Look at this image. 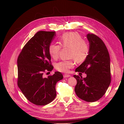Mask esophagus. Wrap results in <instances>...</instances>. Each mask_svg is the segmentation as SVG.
<instances>
[{"label":"esophagus","mask_w":124,"mask_h":124,"mask_svg":"<svg viewBox=\"0 0 124 124\" xmlns=\"http://www.w3.org/2000/svg\"><path fill=\"white\" fill-rule=\"evenodd\" d=\"M70 77V75H67V74L63 75V77L64 78H68V77Z\"/></svg>","instance_id":"34e87169"}]
</instances>
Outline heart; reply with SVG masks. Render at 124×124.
I'll list each match as a JSON object with an SVG mask.
<instances>
[{
  "label": "heart",
  "mask_w": 124,
  "mask_h": 124,
  "mask_svg": "<svg viewBox=\"0 0 124 124\" xmlns=\"http://www.w3.org/2000/svg\"><path fill=\"white\" fill-rule=\"evenodd\" d=\"M60 45L56 43H51L48 46V52L53 59H56L63 48H69L70 57L74 58L78 63L85 61L89 52V45L87 41L84 40L79 33L70 32L63 34L59 38ZM74 65L73 59L63 60L57 63L56 69L62 72H68Z\"/></svg>",
  "instance_id": "heart-1"
}]
</instances>
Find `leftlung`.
<instances>
[{
  "mask_svg": "<svg viewBox=\"0 0 124 124\" xmlns=\"http://www.w3.org/2000/svg\"><path fill=\"white\" fill-rule=\"evenodd\" d=\"M89 52L76 72H85L86 78L74 75L77 80L75 91L78 97L89 102L96 101L106 93L111 83L110 56L106 45L98 36L88 33Z\"/></svg>",
  "mask_w": 124,
  "mask_h": 124,
  "instance_id": "obj_1",
  "label": "left lung"
}]
</instances>
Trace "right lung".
Here are the masks:
<instances>
[{
    "instance_id": "add662e5",
    "label": "right lung",
    "mask_w": 124,
    "mask_h": 124,
    "mask_svg": "<svg viewBox=\"0 0 124 124\" xmlns=\"http://www.w3.org/2000/svg\"><path fill=\"white\" fill-rule=\"evenodd\" d=\"M55 36V31H40L29 40L17 58V85L29 101L37 106H45L56 96L55 85L63 79L61 72L44 78L46 71L53 66L48 46Z\"/></svg>"
}]
</instances>
